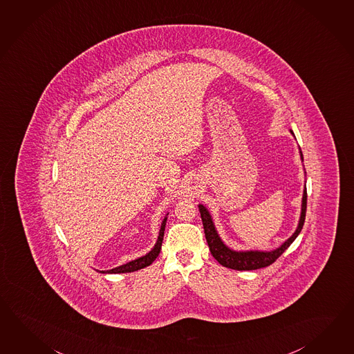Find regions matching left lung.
<instances>
[{"label": "left lung", "mask_w": 354, "mask_h": 354, "mask_svg": "<svg viewBox=\"0 0 354 354\" xmlns=\"http://www.w3.org/2000/svg\"><path fill=\"white\" fill-rule=\"evenodd\" d=\"M306 209H307V189H304L301 219H299L298 228L290 239H288L279 248L270 251V252H260V251L236 252L225 246L223 243L222 239H219L215 227H214L212 216L206 210L205 206L198 205V210L201 214V221L204 225V232H205L206 242L209 245V250H210L212 255L221 265L225 268H230V269H234V270H256V269L266 268V266L272 265V263H275L277 259L287 250L288 247L292 245V242L297 239V236L302 230L304 219H306Z\"/></svg>", "instance_id": "1"}]
</instances>
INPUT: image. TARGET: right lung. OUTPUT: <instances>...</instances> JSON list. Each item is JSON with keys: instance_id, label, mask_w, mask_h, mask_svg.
Listing matches in <instances>:
<instances>
[{"instance_id": "right-lung-1", "label": "right lung", "mask_w": 354, "mask_h": 354, "mask_svg": "<svg viewBox=\"0 0 354 354\" xmlns=\"http://www.w3.org/2000/svg\"><path fill=\"white\" fill-rule=\"evenodd\" d=\"M165 222H167V218H165V221L162 223V227H160V230H159V237H158V241H156V246L149 252L148 255L142 256L140 259H136V260H133V261L121 265V266L115 268V269H112V270L102 272L120 274V272H136V270L144 269V268L149 266L150 263H153V261H154L156 257H158V255H159L160 250H162V242H163V237H165Z\"/></svg>"}]
</instances>
